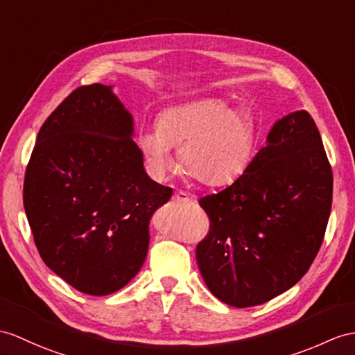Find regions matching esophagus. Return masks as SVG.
Segmentation results:
<instances>
[{
    "label": "esophagus",
    "mask_w": 355,
    "mask_h": 355,
    "mask_svg": "<svg viewBox=\"0 0 355 355\" xmlns=\"http://www.w3.org/2000/svg\"><path fill=\"white\" fill-rule=\"evenodd\" d=\"M173 200H175V202H188L189 197L184 191H175V194H173Z\"/></svg>",
    "instance_id": "esophagus-1"
}]
</instances>
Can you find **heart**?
<instances>
[{"label":"heart","instance_id":"obj_1","mask_svg":"<svg viewBox=\"0 0 355 355\" xmlns=\"http://www.w3.org/2000/svg\"><path fill=\"white\" fill-rule=\"evenodd\" d=\"M138 144L158 175L173 167L171 148L180 145L179 161L187 175L200 184L221 187L248 167L254 126L245 111L206 98L162 111L158 126L143 129Z\"/></svg>","mask_w":355,"mask_h":355}]
</instances>
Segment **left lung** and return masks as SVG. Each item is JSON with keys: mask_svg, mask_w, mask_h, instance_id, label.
Listing matches in <instances>:
<instances>
[{"mask_svg": "<svg viewBox=\"0 0 355 355\" xmlns=\"http://www.w3.org/2000/svg\"><path fill=\"white\" fill-rule=\"evenodd\" d=\"M333 173L313 119L277 120L235 182L198 200L211 229L196 250L202 277L233 307L275 298L301 280L322 244Z\"/></svg>", "mask_w": 355, "mask_h": 355, "instance_id": "obj_1", "label": "left lung"}]
</instances>
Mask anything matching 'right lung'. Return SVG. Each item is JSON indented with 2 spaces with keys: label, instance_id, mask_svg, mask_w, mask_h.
I'll list each match as a JSON object with an SVG mask.
<instances>
[{
  "label": "right lung",
  "instance_id": "add662e5",
  "mask_svg": "<svg viewBox=\"0 0 355 355\" xmlns=\"http://www.w3.org/2000/svg\"><path fill=\"white\" fill-rule=\"evenodd\" d=\"M134 119L111 85L76 89L37 134L24 207L43 262L102 297L140 271L153 212L173 189L152 180L132 140Z\"/></svg>",
  "mask_w": 355,
  "mask_h": 355
}]
</instances>
